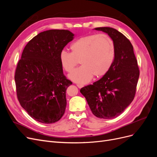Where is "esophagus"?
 <instances>
[{"instance_id": "34e87169", "label": "esophagus", "mask_w": 157, "mask_h": 157, "mask_svg": "<svg viewBox=\"0 0 157 157\" xmlns=\"http://www.w3.org/2000/svg\"><path fill=\"white\" fill-rule=\"evenodd\" d=\"M77 86L78 88H81L82 87H84V85H82V84H77Z\"/></svg>"}]
</instances>
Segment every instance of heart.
Returning <instances> with one entry per match:
<instances>
[{
  "mask_svg": "<svg viewBox=\"0 0 157 157\" xmlns=\"http://www.w3.org/2000/svg\"><path fill=\"white\" fill-rule=\"evenodd\" d=\"M71 53L63 50L59 55V63L66 72H71L80 61L81 67L69 75L72 81L86 84L94 75L99 77L111 68L116 55L115 44L105 34L88 35L79 38L71 45Z\"/></svg>",
  "mask_w": 157,
  "mask_h": 157,
  "instance_id": "1",
  "label": "heart"
}]
</instances>
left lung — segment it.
Returning <instances> with one entry per match:
<instances>
[{
	"mask_svg": "<svg viewBox=\"0 0 157 157\" xmlns=\"http://www.w3.org/2000/svg\"><path fill=\"white\" fill-rule=\"evenodd\" d=\"M94 29L111 37L115 44V58L106 75L80 92L95 116L111 119L122 114L134 99L140 71L133 46L124 35L111 27Z\"/></svg>",
	"mask_w": 157,
	"mask_h": 157,
	"instance_id": "left-lung-1",
	"label": "left lung"
}]
</instances>
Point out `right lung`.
<instances>
[{"label":"right lung","mask_w":157,"mask_h":157,"mask_svg":"<svg viewBox=\"0 0 157 157\" xmlns=\"http://www.w3.org/2000/svg\"><path fill=\"white\" fill-rule=\"evenodd\" d=\"M74 36L65 29L41 32L23 51L15 74L17 96L21 107L38 122L52 124L65 113L66 90L72 82L63 75L59 55Z\"/></svg>","instance_id":"add662e5"}]
</instances>
